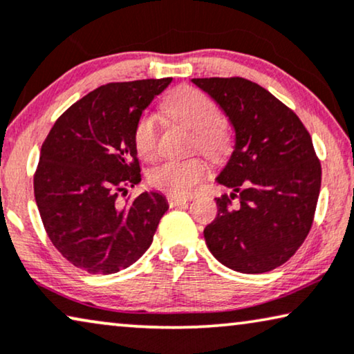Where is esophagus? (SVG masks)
<instances>
[{
	"mask_svg": "<svg viewBox=\"0 0 354 354\" xmlns=\"http://www.w3.org/2000/svg\"><path fill=\"white\" fill-rule=\"evenodd\" d=\"M167 203H169V206H171V207H178V206H183V204H187L188 199L180 198V196H174V194H169Z\"/></svg>",
	"mask_w": 354,
	"mask_h": 354,
	"instance_id": "34e87169",
	"label": "esophagus"
}]
</instances>
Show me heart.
<instances>
[{"label": "heart", "mask_w": 354, "mask_h": 354, "mask_svg": "<svg viewBox=\"0 0 354 354\" xmlns=\"http://www.w3.org/2000/svg\"><path fill=\"white\" fill-rule=\"evenodd\" d=\"M165 110L174 120L196 132L198 147L209 155H220L227 150L228 136L218 122V109L203 92L193 88L177 89L165 102ZM134 145L143 160L158 155V126L151 113H143L134 124ZM207 174V165L201 158L167 160L148 174L153 187L171 194L187 196L199 187Z\"/></svg>", "instance_id": "b5f03b06"}]
</instances>
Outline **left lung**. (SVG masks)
Segmentation results:
<instances>
[{
	"label": "left lung",
	"mask_w": 354,
	"mask_h": 354,
	"mask_svg": "<svg viewBox=\"0 0 354 354\" xmlns=\"http://www.w3.org/2000/svg\"><path fill=\"white\" fill-rule=\"evenodd\" d=\"M217 102L234 129V147L217 183L239 207L217 198V217L204 239L220 263L265 273L295 254L308 234L321 188V165L294 111L244 78H193Z\"/></svg>",
	"instance_id": "1"
}]
</instances>
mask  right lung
Here are the masks:
<instances>
[{"instance_id":"1","label":"right lung","mask_w":354,"mask_h":354,"mask_svg":"<svg viewBox=\"0 0 354 354\" xmlns=\"http://www.w3.org/2000/svg\"><path fill=\"white\" fill-rule=\"evenodd\" d=\"M172 78L110 83L55 121L41 148L35 199L49 239L68 262L111 274L137 262L169 209L158 189L118 196L142 180L134 124Z\"/></svg>"}]
</instances>
